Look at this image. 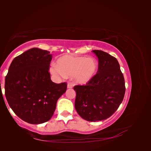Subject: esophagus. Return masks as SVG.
I'll use <instances>...</instances> for the list:
<instances>
[{
	"label": "esophagus",
	"mask_w": 151,
	"mask_h": 151,
	"mask_svg": "<svg viewBox=\"0 0 151 151\" xmlns=\"http://www.w3.org/2000/svg\"><path fill=\"white\" fill-rule=\"evenodd\" d=\"M73 85L72 83H68V85H67V88H73Z\"/></svg>",
	"instance_id": "1"
}]
</instances>
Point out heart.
Masks as SVG:
<instances>
[{
    "mask_svg": "<svg viewBox=\"0 0 151 151\" xmlns=\"http://www.w3.org/2000/svg\"><path fill=\"white\" fill-rule=\"evenodd\" d=\"M97 68L98 63L94 58L65 55L58 58L57 66H51L50 72L53 75L61 77L73 76L75 83L84 85L95 75Z\"/></svg>",
    "mask_w": 151,
    "mask_h": 151,
    "instance_id": "1",
    "label": "heart"
}]
</instances>
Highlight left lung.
I'll list each match as a JSON object with an SVG mask.
<instances>
[{
	"instance_id": "1",
	"label": "left lung",
	"mask_w": 151,
	"mask_h": 151,
	"mask_svg": "<svg viewBox=\"0 0 151 151\" xmlns=\"http://www.w3.org/2000/svg\"><path fill=\"white\" fill-rule=\"evenodd\" d=\"M97 73L85 85H75V106L83 119L96 122L112 116L121 104L125 93L123 74L116 58L99 50Z\"/></svg>"
}]
</instances>
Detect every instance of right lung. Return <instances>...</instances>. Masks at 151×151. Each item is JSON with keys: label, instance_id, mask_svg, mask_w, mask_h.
I'll return each mask as SVG.
<instances>
[{"label": "right lung", "instance_id": "obj_1", "mask_svg": "<svg viewBox=\"0 0 151 151\" xmlns=\"http://www.w3.org/2000/svg\"><path fill=\"white\" fill-rule=\"evenodd\" d=\"M49 51L32 48L15 57L5 77V96L9 106L22 121L41 124L54 114L57 102L67 84L53 83Z\"/></svg>", "mask_w": 151, "mask_h": 151}]
</instances>
